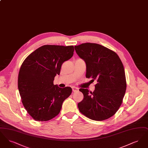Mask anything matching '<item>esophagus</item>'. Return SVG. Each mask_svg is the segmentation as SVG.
I'll return each instance as SVG.
<instances>
[{"mask_svg": "<svg viewBox=\"0 0 148 148\" xmlns=\"http://www.w3.org/2000/svg\"><path fill=\"white\" fill-rule=\"evenodd\" d=\"M72 90H73V92H77V88L75 87V86H73V87H72Z\"/></svg>", "mask_w": 148, "mask_h": 148, "instance_id": "34e87169", "label": "esophagus"}]
</instances>
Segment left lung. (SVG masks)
I'll return each instance as SVG.
<instances>
[{
	"mask_svg": "<svg viewBox=\"0 0 148 148\" xmlns=\"http://www.w3.org/2000/svg\"><path fill=\"white\" fill-rule=\"evenodd\" d=\"M74 48L86 64V77L97 81L93 92L79 89L84 99L77 104L79 110L90 119H107L118 111L125 93L123 64L116 53L98 44L83 43Z\"/></svg>",
	"mask_w": 148,
	"mask_h": 148,
	"instance_id": "left-lung-1",
	"label": "left lung"
}]
</instances>
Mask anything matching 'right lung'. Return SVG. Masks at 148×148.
<instances>
[{
    "instance_id": "add662e5",
    "label": "right lung",
    "mask_w": 148,
    "mask_h": 148,
    "mask_svg": "<svg viewBox=\"0 0 148 148\" xmlns=\"http://www.w3.org/2000/svg\"><path fill=\"white\" fill-rule=\"evenodd\" d=\"M74 51L73 45H45L29 55L21 64L18 89L23 106L35 120L45 121L56 116L64 101L70 96L71 87L59 88L53 81Z\"/></svg>"
}]
</instances>
